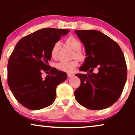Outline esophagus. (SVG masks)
Wrapping results in <instances>:
<instances>
[{
	"label": "esophagus",
	"instance_id": "1",
	"mask_svg": "<svg viewBox=\"0 0 135 135\" xmlns=\"http://www.w3.org/2000/svg\"><path fill=\"white\" fill-rule=\"evenodd\" d=\"M74 76V74H72V73H68V77H73Z\"/></svg>",
	"mask_w": 135,
	"mask_h": 135
}]
</instances>
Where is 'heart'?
Listing matches in <instances>:
<instances>
[{
  "label": "heart",
  "instance_id": "heart-1",
  "mask_svg": "<svg viewBox=\"0 0 135 135\" xmlns=\"http://www.w3.org/2000/svg\"><path fill=\"white\" fill-rule=\"evenodd\" d=\"M66 44L67 45L71 48L72 49L75 51V57L79 60H82L84 59V55L80 51L81 49V43L79 40L73 36H70L69 38L66 40ZM59 47V42H56L53 45V47L51 51V55L53 58L56 57L57 52H58V49ZM78 66V61L77 60H73L71 61H61L58 62L56 64V68L58 70H60L61 71L68 72L71 73L73 72L74 69H75L77 66Z\"/></svg>",
  "mask_w": 135,
  "mask_h": 135
}]
</instances>
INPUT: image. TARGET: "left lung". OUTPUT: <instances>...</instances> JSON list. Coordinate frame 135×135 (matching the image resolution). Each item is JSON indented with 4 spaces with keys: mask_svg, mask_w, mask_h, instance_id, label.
I'll list each match as a JSON object with an SVG mask.
<instances>
[{
    "mask_svg": "<svg viewBox=\"0 0 135 135\" xmlns=\"http://www.w3.org/2000/svg\"><path fill=\"white\" fill-rule=\"evenodd\" d=\"M84 44L86 57L79 68L87 74H77L80 85L74 91L76 101L91 110L108 108L120 97L127 78L125 57L112 38L96 30L75 31ZM97 67L99 72L93 73Z\"/></svg>",
    "mask_w": 135,
    "mask_h": 135,
    "instance_id": "8db88e82",
    "label": "left lung"
}]
</instances>
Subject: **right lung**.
<instances>
[{
    "mask_svg": "<svg viewBox=\"0 0 135 135\" xmlns=\"http://www.w3.org/2000/svg\"><path fill=\"white\" fill-rule=\"evenodd\" d=\"M69 29L44 28L22 38L8 62V85L15 98L29 109L38 110L53 104L56 86L67 74L51 68V49ZM51 73L44 79L41 72Z\"/></svg>",
    "mask_w": 135,
    "mask_h": 135,
    "instance_id": "right-lung-1",
    "label": "right lung"
}]
</instances>
